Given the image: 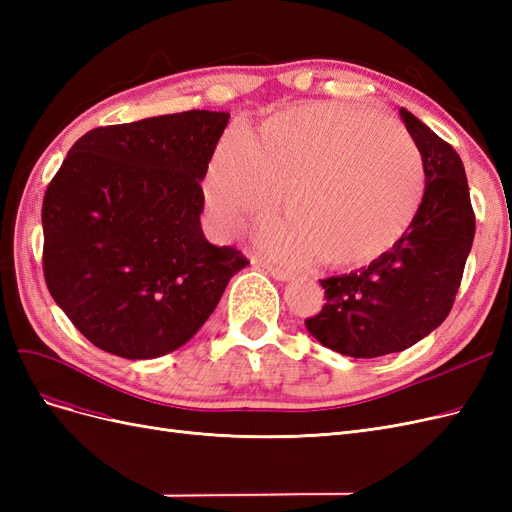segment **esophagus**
Instances as JSON below:
<instances>
[{
    "label": "esophagus",
    "instance_id": "esophagus-1",
    "mask_svg": "<svg viewBox=\"0 0 512 512\" xmlns=\"http://www.w3.org/2000/svg\"><path fill=\"white\" fill-rule=\"evenodd\" d=\"M267 269V273L271 275V277H275L277 282H288L290 277H292V273L290 271H286V269H280V267H269V265H262Z\"/></svg>",
    "mask_w": 512,
    "mask_h": 512
}]
</instances>
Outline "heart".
Instances as JSON below:
<instances>
[{
	"instance_id": "heart-1",
	"label": "heart",
	"mask_w": 512,
	"mask_h": 512,
	"mask_svg": "<svg viewBox=\"0 0 512 512\" xmlns=\"http://www.w3.org/2000/svg\"><path fill=\"white\" fill-rule=\"evenodd\" d=\"M284 192L286 222L262 250L286 262L320 256L333 267L378 258L404 237L425 194L414 138L386 115L337 102L277 113L250 138L228 130L215 147L205 196L213 224L235 232Z\"/></svg>"
}]
</instances>
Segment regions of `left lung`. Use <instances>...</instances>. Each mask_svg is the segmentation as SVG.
Listing matches in <instances>:
<instances>
[{"instance_id":"1","label":"left lung","mask_w":512,"mask_h":512,"mask_svg":"<svg viewBox=\"0 0 512 512\" xmlns=\"http://www.w3.org/2000/svg\"><path fill=\"white\" fill-rule=\"evenodd\" d=\"M425 164L412 224L369 267L320 280L324 305L305 320L322 346L352 359L401 352L438 329L455 303L476 218L459 153L401 108Z\"/></svg>"}]
</instances>
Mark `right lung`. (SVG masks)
I'll list each match as a JSON object with an SVG mask.
<instances>
[{
	"mask_svg": "<svg viewBox=\"0 0 512 512\" xmlns=\"http://www.w3.org/2000/svg\"><path fill=\"white\" fill-rule=\"evenodd\" d=\"M228 119L185 111L94 128L46 188L44 280L100 350L132 361L177 350L250 265L200 228V181Z\"/></svg>",
	"mask_w": 512,
	"mask_h": 512,
	"instance_id": "obj_1",
	"label": "right lung"
}]
</instances>
